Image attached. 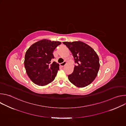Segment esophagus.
<instances>
[{"label":"esophagus","instance_id":"obj_1","mask_svg":"<svg viewBox=\"0 0 126 126\" xmlns=\"http://www.w3.org/2000/svg\"><path fill=\"white\" fill-rule=\"evenodd\" d=\"M66 64H67L66 62V61H64V62L60 63V65L61 66H62V67H63V66H64L65 65H66Z\"/></svg>","mask_w":126,"mask_h":126}]
</instances>
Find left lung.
Instances as JSON below:
<instances>
[{
  "label": "left lung",
  "instance_id": "8db88e82",
  "mask_svg": "<svg viewBox=\"0 0 126 126\" xmlns=\"http://www.w3.org/2000/svg\"><path fill=\"white\" fill-rule=\"evenodd\" d=\"M74 57L75 65L73 73L68 76L71 83L77 87L90 84L97 76L100 68L99 58L94 50L81 41L64 42Z\"/></svg>",
  "mask_w": 126,
  "mask_h": 126
}]
</instances>
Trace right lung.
<instances>
[{
    "label": "right lung",
    "mask_w": 126,
    "mask_h": 126,
    "mask_svg": "<svg viewBox=\"0 0 126 126\" xmlns=\"http://www.w3.org/2000/svg\"><path fill=\"white\" fill-rule=\"evenodd\" d=\"M61 43L43 39L33 44L27 50L24 59L26 73L35 84L45 86L54 80L59 64L51 60L54 58L53 52Z\"/></svg>",
    "instance_id": "add662e5"
}]
</instances>
